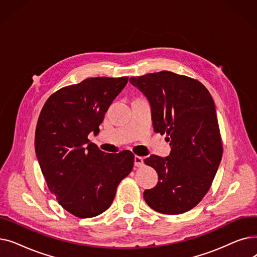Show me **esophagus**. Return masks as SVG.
<instances>
[{"mask_svg":"<svg viewBox=\"0 0 257 257\" xmlns=\"http://www.w3.org/2000/svg\"><path fill=\"white\" fill-rule=\"evenodd\" d=\"M134 166L138 168L144 166V158L141 156H138V155L134 156Z\"/></svg>","mask_w":257,"mask_h":257,"instance_id":"obj_1","label":"esophagus"}]
</instances>
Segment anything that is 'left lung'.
<instances>
[{
	"label": "left lung",
	"mask_w": 257,
	"mask_h": 257,
	"mask_svg": "<svg viewBox=\"0 0 257 257\" xmlns=\"http://www.w3.org/2000/svg\"><path fill=\"white\" fill-rule=\"evenodd\" d=\"M129 81L149 101L154 131L167 134L171 146L169 156L145 159L157 172L158 183L144 192V199L160 213L188 211L208 192L222 159L214 102L198 80L168 71Z\"/></svg>",
	"instance_id": "left-lung-1"
}]
</instances>
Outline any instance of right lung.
Listing matches in <instances>:
<instances>
[{"label":"right lung","mask_w":257,"mask_h":257,"mask_svg":"<svg viewBox=\"0 0 257 257\" xmlns=\"http://www.w3.org/2000/svg\"><path fill=\"white\" fill-rule=\"evenodd\" d=\"M128 77L87 78L63 87L45 103L35 131V153L49 190L78 218H92L109 208L119 182L132 171L134 155L105 153L90 143L105 112Z\"/></svg>","instance_id":"obj_1"}]
</instances>
